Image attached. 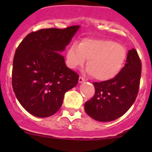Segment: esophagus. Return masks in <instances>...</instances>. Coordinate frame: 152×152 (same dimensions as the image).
I'll list each match as a JSON object with an SVG mask.
<instances>
[{"label": "esophagus", "instance_id": "1", "mask_svg": "<svg viewBox=\"0 0 152 152\" xmlns=\"http://www.w3.org/2000/svg\"><path fill=\"white\" fill-rule=\"evenodd\" d=\"M78 81H79V83H83V82H84V81H85V80H84V78L83 77H79V78H78Z\"/></svg>", "mask_w": 152, "mask_h": 152}]
</instances>
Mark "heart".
<instances>
[{
	"label": "heart",
	"mask_w": 152,
	"mask_h": 152,
	"mask_svg": "<svg viewBox=\"0 0 152 152\" xmlns=\"http://www.w3.org/2000/svg\"><path fill=\"white\" fill-rule=\"evenodd\" d=\"M127 52L123 45L105 39H84L79 45L73 43L66 52V64L70 68L82 66L88 59L87 72L99 81L116 77L126 62Z\"/></svg>",
	"instance_id": "b5f03b06"
}]
</instances>
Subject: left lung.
Masks as SVG:
<instances>
[{
  "label": "left lung",
  "mask_w": 152,
  "mask_h": 152,
  "mask_svg": "<svg viewBox=\"0 0 152 152\" xmlns=\"http://www.w3.org/2000/svg\"><path fill=\"white\" fill-rule=\"evenodd\" d=\"M142 63L135 49L129 50L126 62L112 80L93 83L95 94L84 104V110L96 121L110 122L123 116L136 99Z\"/></svg>",
  "instance_id": "obj_1"
}]
</instances>
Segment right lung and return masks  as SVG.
<instances>
[{"instance_id":"1","label":"right lung","mask_w":152,"mask_h":152,"mask_svg":"<svg viewBox=\"0 0 152 152\" xmlns=\"http://www.w3.org/2000/svg\"><path fill=\"white\" fill-rule=\"evenodd\" d=\"M79 28L40 29L28 34L17 47L12 86L22 107L36 117L56 113L64 94L78 82L79 75L66 66L61 52Z\"/></svg>"}]
</instances>
